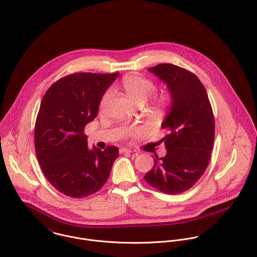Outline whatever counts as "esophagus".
<instances>
[{
  "label": "esophagus",
  "instance_id": "1",
  "mask_svg": "<svg viewBox=\"0 0 257 257\" xmlns=\"http://www.w3.org/2000/svg\"><path fill=\"white\" fill-rule=\"evenodd\" d=\"M132 152V150L131 149H128V148H120L119 149V153L120 154H123V153H131Z\"/></svg>",
  "mask_w": 257,
  "mask_h": 257
}]
</instances>
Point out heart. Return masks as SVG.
<instances>
[{
  "label": "heart",
  "instance_id": "heart-1",
  "mask_svg": "<svg viewBox=\"0 0 257 257\" xmlns=\"http://www.w3.org/2000/svg\"><path fill=\"white\" fill-rule=\"evenodd\" d=\"M121 86L125 91V93L127 94V96L138 104L145 102L156 91V84L152 80L136 73L127 74L123 76L121 79ZM110 96H111L110 90L105 92L101 99V103H100L101 107L105 106ZM165 101H166L165 95H154L150 98V103L155 106H159L163 104Z\"/></svg>",
  "mask_w": 257,
  "mask_h": 257
}]
</instances>
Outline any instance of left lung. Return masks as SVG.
<instances>
[{"label": "left lung", "instance_id": "obj_1", "mask_svg": "<svg viewBox=\"0 0 257 257\" xmlns=\"http://www.w3.org/2000/svg\"><path fill=\"white\" fill-rule=\"evenodd\" d=\"M164 81L171 95L170 111L161 126L167 154L155 156L144 176L151 186L168 194L189 189L204 174L211 157L215 122L207 92L198 77L172 64L148 69Z\"/></svg>", "mask_w": 257, "mask_h": 257}]
</instances>
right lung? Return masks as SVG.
Segmentation results:
<instances>
[{"label":"right lung","mask_w":257,"mask_h":257,"mask_svg":"<svg viewBox=\"0 0 257 257\" xmlns=\"http://www.w3.org/2000/svg\"><path fill=\"white\" fill-rule=\"evenodd\" d=\"M117 75H66L50 86L41 101L34 130L36 156L48 182L67 196L83 198L98 191L118 156L116 146L89 150L83 133Z\"/></svg>","instance_id":"add662e5"}]
</instances>
